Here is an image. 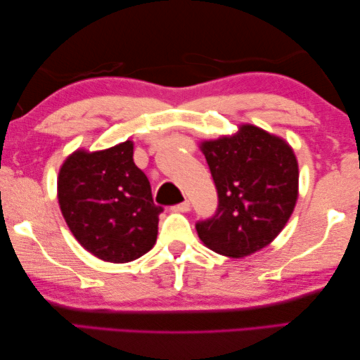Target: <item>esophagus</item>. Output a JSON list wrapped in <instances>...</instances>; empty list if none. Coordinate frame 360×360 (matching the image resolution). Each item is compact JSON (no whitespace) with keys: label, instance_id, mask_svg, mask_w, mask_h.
<instances>
[{"label":"esophagus","instance_id":"obj_1","mask_svg":"<svg viewBox=\"0 0 360 360\" xmlns=\"http://www.w3.org/2000/svg\"><path fill=\"white\" fill-rule=\"evenodd\" d=\"M190 207H191L190 201H184V202L174 205L172 210H174V212H188V210H190Z\"/></svg>","mask_w":360,"mask_h":360}]
</instances>
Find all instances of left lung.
<instances>
[{
    "label": "left lung",
    "instance_id": "1",
    "mask_svg": "<svg viewBox=\"0 0 360 360\" xmlns=\"http://www.w3.org/2000/svg\"><path fill=\"white\" fill-rule=\"evenodd\" d=\"M201 150L219 193V207L199 220V239L226 257L266 247L290 219L298 198L293 150L260 127L243 124L231 137L202 141Z\"/></svg>",
    "mask_w": 360,
    "mask_h": 360
}]
</instances>
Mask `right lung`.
Here are the masks:
<instances>
[{
  "mask_svg": "<svg viewBox=\"0 0 360 360\" xmlns=\"http://www.w3.org/2000/svg\"><path fill=\"white\" fill-rule=\"evenodd\" d=\"M131 140L108 150L75 151L58 172V205L70 231L100 260L127 263L156 243L162 207L134 162Z\"/></svg>",
  "mask_w": 360,
  "mask_h": 360,
  "instance_id": "right-lung-1",
  "label": "right lung"
}]
</instances>
